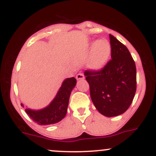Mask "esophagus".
<instances>
[{"label":"esophagus","mask_w":156,"mask_h":156,"mask_svg":"<svg viewBox=\"0 0 156 156\" xmlns=\"http://www.w3.org/2000/svg\"><path fill=\"white\" fill-rule=\"evenodd\" d=\"M84 75L83 74V73H78V75L76 76V78L77 80H82V79H84Z\"/></svg>","instance_id":"1"}]
</instances>
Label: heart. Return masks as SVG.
<instances>
[{"instance_id":"obj_1","label":"heart","mask_w":156,"mask_h":156,"mask_svg":"<svg viewBox=\"0 0 156 156\" xmlns=\"http://www.w3.org/2000/svg\"><path fill=\"white\" fill-rule=\"evenodd\" d=\"M93 51L90 57L89 66L94 69H101L110 57L112 47L108 41L101 40L92 43Z\"/></svg>"}]
</instances>
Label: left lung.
I'll use <instances>...</instances> for the list:
<instances>
[{"label":"left lung","instance_id":"left-lung-1","mask_svg":"<svg viewBox=\"0 0 156 156\" xmlns=\"http://www.w3.org/2000/svg\"><path fill=\"white\" fill-rule=\"evenodd\" d=\"M112 58L101 69L84 72L91 99L98 111L105 117L126 112L136 91V69L133 57L125 44L109 34Z\"/></svg>","mask_w":156,"mask_h":156}]
</instances>
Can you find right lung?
Wrapping results in <instances>:
<instances>
[{
  "instance_id": "1",
  "label": "right lung",
  "mask_w": 156,
  "mask_h": 156,
  "mask_svg": "<svg viewBox=\"0 0 156 156\" xmlns=\"http://www.w3.org/2000/svg\"><path fill=\"white\" fill-rule=\"evenodd\" d=\"M76 84V79L74 77L67 78L64 80L54 100L48 107L39 111L26 108V114L32 120L39 125L58 122L66 116L69 96ZM21 105L23 106V104Z\"/></svg>"
}]
</instances>
